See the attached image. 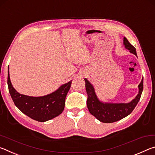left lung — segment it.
I'll return each mask as SVG.
<instances>
[{"label": "left lung", "instance_id": "8db88e82", "mask_svg": "<svg viewBox=\"0 0 155 155\" xmlns=\"http://www.w3.org/2000/svg\"><path fill=\"white\" fill-rule=\"evenodd\" d=\"M124 45L126 49H128L130 53L137 56L135 48L125 37L124 38ZM84 81L86 83V91L88 95L87 104L88 110L91 115L95 116L98 120L103 123L115 122L130 115L140 100L143 89V78H142L141 82L138 86V94L130 102L118 104L104 103L99 100L93 85L86 78Z\"/></svg>", "mask_w": 155, "mask_h": 155}]
</instances>
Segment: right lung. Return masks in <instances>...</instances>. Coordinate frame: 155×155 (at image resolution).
I'll return each mask as SVG.
<instances>
[{"label": "right lung", "instance_id": "right-lung-1", "mask_svg": "<svg viewBox=\"0 0 155 155\" xmlns=\"http://www.w3.org/2000/svg\"><path fill=\"white\" fill-rule=\"evenodd\" d=\"M7 84L10 95L16 107L33 120L44 122L62 113L66 96L70 89L71 81L62 85L54 93L42 97H31L18 93L10 81L9 71Z\"/></svg>", "mask_w": 155, "mask_h": 155}]
</instances>
